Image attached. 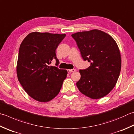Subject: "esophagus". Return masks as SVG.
Masks as SVG:
<instances>
[{
	"instance_id": "esophagus-1",
	"label": "esophagus",
	"mask_w": 134,
	"mask_h": 134,
	"mask_svg": "<svg viewBox=\"0 0 134 134\" xmlns=\"http://www.w3.org/2000/svg\"><path fill=\"white\" fill-rule=\"evenodd\" d=\"M75 71V69H69V70H67V71H68V72H69V73H71V72H74Z\"/></svg>"
}]
</instances>
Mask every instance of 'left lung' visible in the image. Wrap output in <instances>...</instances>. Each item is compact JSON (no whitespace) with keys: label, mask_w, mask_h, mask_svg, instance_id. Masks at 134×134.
Masks as SVG:
<instances>
[{"label":"left lung","mask_w":134,"mask_h":134,"mask_svg":"<svg viewBox=\"0 0 134 134\" xmlns=\"http://www.w3.org/2000/svg\"><path fill=\"white\" fill-rule=\"evenodd\" d=\"M83 59L91 63L80 70L77 86L81 93L98 99L110 92L116 85L121 68L120 52L116 41L108 34L98 30L78 32L71 35Z\"/></svg>","instance_id":"left-lung-1"}]
</instances>
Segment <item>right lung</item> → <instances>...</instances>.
<instances>
[{
  "label": "right lung",
  "mask_w": 134,
  "mask_h": 134,
  "mask_svg": "<svg viewBox=\"0 0 134 134\" xmlns=\"http://www.w3.org/2000/svg\"><path fill=\"white\" fill-rule=\"evenodd\" d=\"M65 34L33 32L20 44L17 74L18 80L28 95L40 102L54 98L67 77L66 70L49 66L53 59L59 63L56 49Z\"/></svg>",
  "instance_id": "add662e5"
}]
</instances>
